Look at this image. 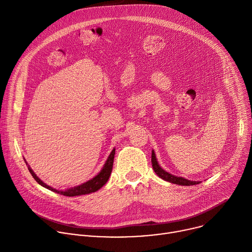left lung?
I'll return each mask as SVG.
<instances>
[{"label": "left lung", "instance_id": "8db88e82", "mask_svg": "<svg viewBox=\"0 0 252 252\" xmlns=\"http://www.w3.org/2000/svg\"><path fill=\"white\" fill-rule=\"evenodd\" d=\"M152 164H153V168L155 170V172L164 181L171 183V184H175V185H179V186H194V185H198L200 184L199 182H192V181H189L187 178L184 177H179V176H175L172 175L168 172H166L165 170H163L158 163L157 158H156V154L153 151L152 153Z\"/></svg>", "mask_w": 252, "mask_h": 252}]
</instances>
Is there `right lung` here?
<instances>
[{
	"label": "right lung",
	"mask_w": 252,
	"mask_h": 252,
	"mask_svg": "<svg viewBox=\"0 0 252 252\" xmlns=\"http://www.w3.org/2000/svg\"><path fill=\"white\" fill-rule=\"evenodd\" d=\"M115 153H116V149H114L109 157V158L106 159L102 169L100 170V172L94 176V178H92L91 181L79 186V187H76V188H73V189H69L67 190H57L49 186H47L45 183H43L41 179L35 175V173L32 170V168L29 166V171L31 172L32 176L34 178V181L37 182L39 185H41L42 187L54 191V192H57V193H60V194H63V195H65V196H77V195H83V194H89V193H92V192H94L96 190H98L100 188H102L106 182L109 181L110 178V175L112 173V169H113V164H114V158H115ZM27 163V162H26Z\"/></svg>",
	"instance_id": "1"
}]
</instances>
